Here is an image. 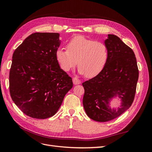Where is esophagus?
Returning <instances> with one entry per match:
<instances>
[{"instance_id": "obj_1", "label": "esophagus", "mask_w": 152, "mask_h": 152, "mask_svg": "<svg viewBox=\"0 0 152 152\" xmlns=\"http://www.w3.org/2000/svg\"><path fill=\"white\" fill-rule=\"evenodd\" d=\"M73 82L75 85H77V84H80L81 83V81L80 79H78V78L73 77Z\"/></svg>"}]
</instances>
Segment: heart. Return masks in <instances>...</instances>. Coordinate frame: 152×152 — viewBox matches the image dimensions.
Here are the masks:
<instances>
[{
	"label": "heart",
	"instance_id": "1",
	"mask_svg": "<svg viewBox=\"0 0 152 152\" xmlns=\"http://www.w3.org/2000/svg\"><path fill=\"white\" fill-rule=\"evenodd\" d=\"M66 49L59 48L56 53L59 65L65 72L74 68L78 62L80 73L93 77L102 71L108 60L107 45L84 36H77L69 40Z\"/></svg>",
	"mask_w": 152,
	"mask_h": 152
}]
</instances>
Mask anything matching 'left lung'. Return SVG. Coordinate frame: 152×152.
Listing matches in <instances>:
<instances>
[{"label": "left lung", "instance_id": "left-lung-1", "mask_svg": "<svg viewBox=\"0 0 152 152\" xmlns=\"http://www.w3.org/2000/svg\"><path fill=\"white\" fill-rule=\"evenodd\" d=\"M104 41L108 52L102 71L82 83L85 93L83 105L87 116L98 122H107L119 117L129 108L134 99L139 70L132 49L117 36L108 34ZM118 95L122 107L112 110L109 101Z\"/></svg>", "mask_w": 152, "mask_h": 152}]
</instances>
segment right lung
I'll return each mask as SVG.
<instances>
[{
  "mask_svg": "<svg viewBox=\"0 0 152 152\" xmlns=\"http://www.w3.org/2000/svg\"><path fill=\"white\" fill-rule=\"evenodd\" d=\"M58 33H36L15 50L10 72L11 97L26 115L53 116L73 87L72 78L60 68L56 53Z\"/></svg>",
  "mask_w": 152,
  "mask_h": 152,
  "instance_id": "obj_1",
  "label": "right lung"
}]
</instances>
